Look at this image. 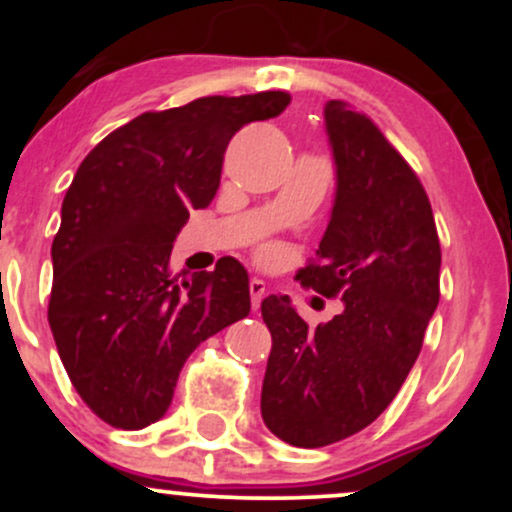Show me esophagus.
Listing matches in <instances>:
<instances>
[{
    "label": "esophagus",
    "mask_w": 512,
    "mask_h": 512,
    "mask_svg": "<svg viewBox=\"0 0 512 512\" xmlns=\"http://www.w3.org/2000/svg\"><path fill=\"white\" fill-rule=\"evenodd\" d=\"M267 284H264L262 279H250V301H252V308H260L262 298L267 296Z\"/></svg>",
    "instance_id": "34e87169"
}]
</instances>
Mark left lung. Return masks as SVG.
Wrapping results in <instances>:
<instances>
[{
  "instance_id": "obj_1",
  "label": "left lung",
  "mask_w": 512,
  "mask_h": 512,
  "mask_svg": "<svg viewBox=\"0 0 512 512\" xmlns=\"http://www.w3.org/2000/svg\"><path fill=\"white\" fill-rule=\"evenodd\" d=\"M337 195L317 260L296 274L344 310L310 330L286 296L262 301L272 332L262 419L296 448H322L373 424L419 358L440 298L431 202L370 117L325 105Z\"/></svg>"
}]
</instances>
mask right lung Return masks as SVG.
Returning <instances> with one entry per match:
<instances>
[{
  "label": "right lung",
  "instance_id": "right-lung-1",
  "mask_svg": "<svg viewBox=\"0 0 512 512\" xmlns=\"http://www.w3.org/2000/svg\"><path fill=\"white\" fill-rule=\"evenodd\" d=\"M289 103L286 91L197 98L134 117L81 161L52 240L48 320L74 390L105 424L161 419L187 356L248 317L243 264L221 257L180 279L170 250L219 190L233 134Z\"/></svg>",
  "mask_w": 512,
  "mask_h": 512
}]
</instances>
